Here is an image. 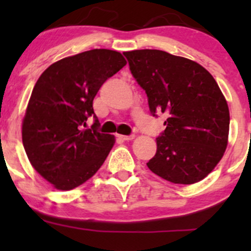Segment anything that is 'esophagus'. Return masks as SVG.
Masks as SVG:
<instances>
[{"label":"esophagus","instance_id":"1","mask_svg":"<svg viewBox=\"0 0 251 251\" xmlns=\"http://www.w3.org/2000/svg\"><path fill=\"white\" fill-rule=\"evenodd\" d=\"M118 137L120 138V140H123V141H131V140H133V138H135V136H133V135H130V136L118 135Z\"/></svg>","mask_w":251,"mask_h":251}]
</instances>
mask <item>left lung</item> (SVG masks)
<instances>
[{
  "label": "left lung",
  "mask_w": 251,
  "mask_h": 251,
  "mask_svg": "<svg viewBox=\"0 0 251 251\" xmlns=\"http://www.w3.org/2000/svg\"><path fill=\"white\" fill-rule=\"evenodd\" d=\"M132 76L146 91L149 110L165 113L166 128L147 166L173 183L192 184L224 156L229 110L212 75L198 63L159 50L124 52Z\"/></svg>",
  "instance_id": "obj_1"
}]
</instances>
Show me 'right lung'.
Wrapping results in <instances>:
<instances>
[{"label": "right lung", "instance_id": "1", "mask_svg": "<svg viewBox=\"0 0 251 251\" xmlns=\"http://www.w3.org/2000/svg\"><path fill=\"white\" fill-rule=\"evenodd\" d=\"M125 65L116 50H91L53 63L37 80L23 120V146L35 170L57 189L85 183L107 159L115 138L98 131L93 98ZM90 116L95 123L83 129Z\"/></svg>", "mask_w": 251, "mask_h": 251}]
</instances>
